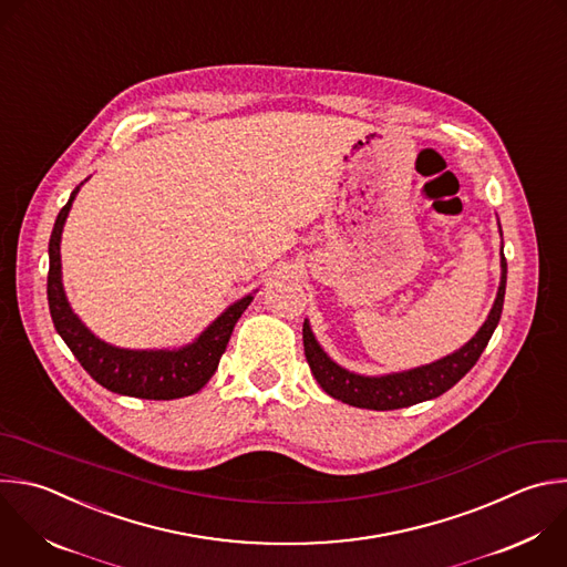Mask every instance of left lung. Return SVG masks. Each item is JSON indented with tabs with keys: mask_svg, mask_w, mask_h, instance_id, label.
Wrapping results in <instances>:
<instances>
[{
	"mask_svg": "<svg viewBox=\"0 0 567 567\" xmlns=\"http://www.w3.org/2000/svg\"><path fill=\"white\" fill-rule=\"evenodd\" d=\"M505 282H507V262L503 258L501 249V285L496 300L489 309L487 320L476 331V336L465 342L454 353L399 373L388 375H360L353 371H347L344 367L336 364L318 344L309 320L302 324V342H305V355L311 367L313 379L318 385L336 401H342L353 408L362 410H375V412H388V410H401L410 408L430 399H436L445 394L450 388H454L463 375L476 364L483 349L487 347L503 311V298H505Z\"/></svg>",
	"mask_w": 567,
	"mask_h": 567,
	"instance_id": "left-lung-1",
	"label": "left lung"
}]
</instances>
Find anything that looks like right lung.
I'll use <instances>...</instances> for the list:
<instances>
[{
    "mask_svg": "<svg viewBox=\"0 0 567 567\" xmlns=\"http://www.w3.org/2000/svg\"><path fill=\"white\" fill-rule=\"evenodd\" d=\"M80 186H75L69 203L58 214L49 243L47 293L58 333L89 371L91 379L109 392L144 401H171L200 392L216 373L231 331L238 318L251 305L254 296L249 293L227 307L194 342L179 349H120L100 340L73 313L62 287V229Z\"/></svg>",
    "mask_w": 567,
    "mask_h": 567,
    "instance_id": "1",
    "label": "right lung"
}]
</instances>
